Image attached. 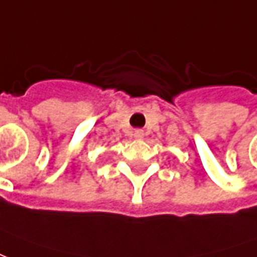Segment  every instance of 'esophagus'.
Returning <instances> with one entry per match:
<instances>
[{
    "instance_id": "obj_1",
    "label": "esophagus",
    "mask_w": 257,
    "mask_h": 257,
    "mask_svg": "<svg viewBox=\"0 0 257 257\" xmlns=\"http://www.w3.org/2000/svg\"><path fill=\"white\" fill-rule=\"evenodd\" d=\"M142 137H144V131H142V130L134 131V138H137V140H141Z\"/></svg>"
}]
</instances>
